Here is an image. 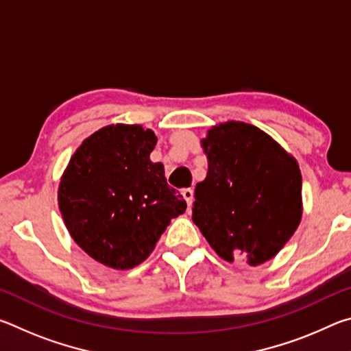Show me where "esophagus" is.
Returning <instances> with one entry per match:
<instances>
[{
    "mask_svg": "<svg viewBox=\"0 0 351 351\" xmlns=\"http://www.w3.org/2000/svg\"><path fill=\"white\" fill-rule=\"evenodd\" d=\"M182 197H184V199H186V203H187L189 207L192 206V201H193V190L192 189H184L182 190Z\"/></svg>",
    "mask_w": 351,
    "mask_h": 351,
    "instance_id": "obj_1",
    "label": "esophagus"
}]
</instances>
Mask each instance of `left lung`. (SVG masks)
Masks as SVG:
<instances>
[{"label": "left lung", "instance_id": "8db88e82", "mask_svg": "<svg viewBox=\"0 0 351 351\" xmlns=\"http://www.w3.org/2000/svg\"><path fill=\"white\" fill-rule=\"evenodd\" d=\"M201 145L209 169L195 187L193 223L229 263L271 260L299 228V164L269 134L245 122L212 127Z\"/></svg>", "mask_w": 351, "mask_h": 351}]
</instances>
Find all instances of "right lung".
<instances>
[{
  "mask_svg": "<svg viewBox=\"0 0 351 351\" xmlns=\"http://www.w3.org/2000/svg\"><path fill=\"white\" fill-rule=\"evenodd\" d=\"M158 138L142 125H108L82 142L58 186L73 240L99 263L130 269L153 252L171 218L186 212L164 165L152 162Z\"/></svg>",
  "mask_w": 351,
  "mask_h": 351,
  "instance_id": "obj_1",
  "label": "right lung"
}]
</instances>
